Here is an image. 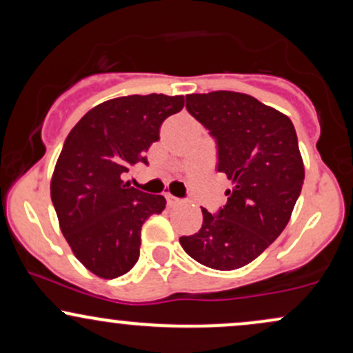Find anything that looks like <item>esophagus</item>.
<instances>
[{"label": "esophagus", "instance_id": "1", "mask_svg": "<svg viewBox=\"0 0 353 353\" xmlns=\"http://www.w3.org/2000/svg\"><path fill=\"white\" fill-rule=\"evenodd\" d=\"M165 201H168L169 205H177V204H181V202H182L179 197H174L172 194H165Z\"/></svg>", "mask_w": 353, "mask_h": 353}]
</instances>
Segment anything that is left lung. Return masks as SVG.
Returning a JSON list of instances; mask_svg holds the SVG:
<instances>
[{
    "label": "left lung",
    "mask_w": 353,
    "mask_h": 353,
    "mask_svg": "<svg viewBox=\"0 0 353 353\" xmlns=\"http://www.w3.org/2000/svg\"><path fill=\"white\" fill-rule=\"evenodd\" d=\"M185 109L216 141L217 171L232 182L216 214L179 239L194 261L236 270L282 234L301 196L303 163L292 121L252 96L232 91L185 96Z\"/></svg>",
    "instance_id": "8db88e82"
}]
</instances>
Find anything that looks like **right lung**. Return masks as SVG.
I'll return each instance as SVG.
<instances>
[{"mask_svg": "<svg viewBox=\"0 0 353 353\" xmlns=\"http://www.w3.org/2000/svg\"><path fill=\"white\" fill-rule=\"evenodd\" d=\"M184 108V96H124L88 111L71 129L51 179L59 228L76 259L116 279L139 259L141 228L165 208L163 196L131 188L123 176L159 141L161 125Z\"/></svg>", "mask_w": 353, "mask_h": 353, "instance_id": "1", "label": "right lung"}]
</instances>
